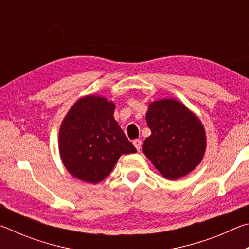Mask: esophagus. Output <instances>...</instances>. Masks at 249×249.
Segmentation results:
<instances>
[{
    "instance_id": "obj_1",
    "label": "esophagus",
    "mask_w": 249,
    "mask_h": 249,
    "mask_svg": "<svg viewBox=\"0 0 249 249\" xmlns=\"http://www.w3.org/2000/svg\"><path fill=\"white\" fill-rule=\"evenodd\" d=\"M133 145L135 146V148H136L138 151H140L141 147H142V141L141 140H135L133 142Z\"/></svg>"
}]
</instances>
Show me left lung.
I'll list each match as a JSON object with an SVG mask.
<instances>
[{"label":"left lung","instance_id":"1","mask_svg":"<svg viewBox=\"0 0 249 249\" xmlns=\"http://www.w3.org/2000/svg\"><path fill=\"white\" fill-rule=\"evenodd\" d=\"M151 130L142 151L166 179L187 176L203 159L206 136L203 125L195 113L175 99L149 103L146 113Z\"/></svg>","mask_w":249,"mask_h":249}]
</instances>
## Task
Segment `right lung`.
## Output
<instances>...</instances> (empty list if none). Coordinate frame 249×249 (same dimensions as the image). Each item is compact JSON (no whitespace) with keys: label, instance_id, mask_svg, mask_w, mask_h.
Here are the masks:
<instances>
[{"label":"right lung","instance_id":"add662e5","mask_svg":"<svg viewBox=\"0 0 249 249\" xmlns=\"http://www.w3.org/2000/svg\"><path fill=\"white\" fill-rule=\"evenodd\" d=\"M115 104L100 95L79 99L59 129L62 163L74 178L99 183L124 154L136 153L114 119Z\"/></svg>","mask_w":249,"mask_h":249}]
</instances>
